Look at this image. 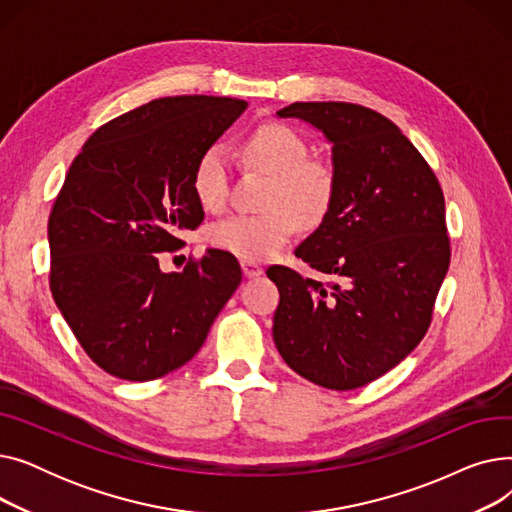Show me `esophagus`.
Returning a JSON list of instances; mask_svg holds the SVG:
<instances>
[{
    "mask_svg": "<svg viewBox=\"0 0 512 512\" xmlns=\"http://www.w3.org/2000/svg\"><path fill=\"white\" fill-rule=\"evenodd\" d=\"M240 267H242V274H245L247 278H257L263 274V267L255 261H242Z\"/></svg>",
    "mask_w": 512,
    "mask_h": 512,
    "instance_id": "obj_1",
    "label": "esophagus"
}]
</instances>
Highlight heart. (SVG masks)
<instances>
[{"label": "heart", "mask_w": 512, "mask_h": 512, "mask_svg": "<svg viewBox=\"0 0 512 512\" xmlns=\"http://www.w3.org/2000/svg\"><path fill=\"white\" fill-rule=\"evenodd\" d=\"M249 164L272 174L263 213H232L207 230L209 245L242 261H265L278 255L297 232L300 218L313 226L326 218L336 195V176L326 161L309 159V147L299 132L286 124L267 122L242 141ZM230 161L222 145H209L193 170L197 201L218 211L226 205Z\"/></svg>", "instance_id": "obj_1"}]
</instances>
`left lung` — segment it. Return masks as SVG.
<instances>
[{
	"mask_svg": "<svg viewBox=\"0 0 512 512\" xmlns=\"http://www.w3.org/2000/svg\"><path fill=\"white\" fill-rule=\"evenodd\" d=\"M332 145L336 195L294 255L332 284L272 265L274 342L286 365L330 390L388 373L425 336L450 265L444 195L415 145L386 116L344 101H297Z\"/></svg>",
	"mask_w": 512,
	"mask_h": 512,
	"instance_id": "left-lung-1",
	"label": "left lung"
}]
</instances>
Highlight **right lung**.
Wrapping results in <instances>:
<instances>
[{"label": "right lung", "mask_w": 512, "mask_h": 512, "mask_svg": "<svg viewBox=\"0 0 512 512\" xmlns=\"http://www.w3.org/2000/svg\"><path fill=\"white\" fill-rule=\"evenodd\" d=\"M247 110L209 95L153 99L97 128L49 215V286L85 353L128 382L191 361L242 280L234 255L207 249L164 274L159 253L203 222L199 155Z\"/></svg>", "instance_id": "1"}]
</instances>
